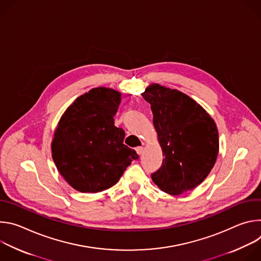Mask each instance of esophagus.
<instances>
[{
    "label": "esophagus",
    "instance_id": "esophagus-1",
    "mask_svg": "<svg viewBox=\"0 0 261 261\" xmlns=\"http://www.w3.org/2000/svg\"><path fill=\"white\" fill-rule=\"evenodd\" d=\"M143 150H144V148H143L142 146H137V147L135 148V151H136V153H137L138 155H142V154H143Z\"/></svg>",
    "mask_w": 261,
    "mask_h": 261
}]
</instances>
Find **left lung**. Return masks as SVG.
<instances>
[{
	"label": "left lung",
	"instance_id": "obj_1",
	"mask_svg": "<svg viewBox=\"0 0 261 261\" xmlns=\"http://www.w3.org/2000/svg\"><path fill=\"white\" fill-rule=\"evenodd\" d=\"M141 96L151 104L164 156L161 168L152 174L153 181L171 195L193 190L208 175L218 157L215 121L200 104L176 89L151 84Z\"/></svg>",
	"mask_w": 261,
	"mask_h": 261
}]
</instances>
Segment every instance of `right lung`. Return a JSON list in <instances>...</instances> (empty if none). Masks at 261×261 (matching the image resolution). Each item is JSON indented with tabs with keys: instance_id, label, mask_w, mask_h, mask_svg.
<instances>
[{
	"instance_id": "right-lung-1",
	"label": "right lung",
	"mask_w": 261,
	"mask_h": 261,
	"mask_svg": "<svg viewBox=\"0 0 261 261\" xmlns=\"http://www.w3.org/2000/svg\"><path fill=\"white\" fill-rule=\"evenodd\" d=\"M122 94L98 87L77 97L64 111L51 140V156L65 180L83 193L116 185L136 152L124 144L125 131L114 117Z\"/></svg>"
}]
</instances>
